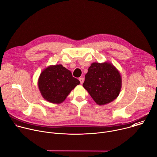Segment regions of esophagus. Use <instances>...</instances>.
Here are the masks:
<instances>
[{
    "instance_id": "1",
    "label": "esophagus",
    "mask_w": 157,
    "mask_h": 157,
    "mask_svg": "<svg viewBox=\"0 0 157 157\" xmlns=\"http://www.w3.org/2000/svg\"><path fill=\"white\" fill-rule=\"evenodd\" d=\"M79 81H80V82H81V84L84 82V78H83L82 77L79 78Z\"/></svg>"
}]
</instances>
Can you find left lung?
Returning <instances> with one entry per match:
<instances>
[{
  "instance_id": "left-lung-1",
  "label": "left lung",
  "mask_w": 157,
  "mask_h": 157,
  "mask_svg": "<svg viewBox=\"0 0 157 157\" xmlns=\"http://www.w3.org/2000/svg\"><path fill=\"white\" fill-rule=\"evenodd\" d=\"M82 86L96 104L103 105L113 101L119 95L121 75L113 63H93L85 75Z\"/></svg>"
}]
</instances>
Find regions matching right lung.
<instances>
[{
	"mask_svg": "<svg viewBox=\"0 0 157 157\" xmlns=\"http://www.w3.org/2000/svg\"><path fill=\"white\" fill-rule=\"evenodd\" d=\"M80 82L62 64L50 65L44 69L38 80L42 97L51 103L60 104Z\"/></svg>",
	"mask_w": 157,
	"mask_h": 157,
	"instance_id": "add662e5",
	"label": "right lung"
}]
</instances>
